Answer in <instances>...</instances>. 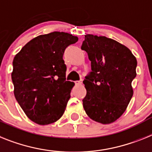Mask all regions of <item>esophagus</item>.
Here are the masks:
<instances>
[{"mask_svg":"<svg viewBox=\"0 0 152 152\" xmlns=\"http://www.w3.org/2000/svg\"><path fill=\"white\" fill-rule=\"evenodd\" d=\"M75 83H76V85H77V86H80V85H82L83 83V80H79V81H76Z\"/></svg>","mask_w":152,"mask_h":152,"instance_id":"34e87169","label":"esophagus"}]
</instances>
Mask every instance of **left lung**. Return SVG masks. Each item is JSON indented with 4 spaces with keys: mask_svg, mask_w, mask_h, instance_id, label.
<instances>
[{
    "mask_svg": "<svg viewBox=\"0 0 152 152\" xmlns=\"http://www.w3.org/2000/svg\"><path fill=\"white\" fill-rule=\"evenodd\" d=\"M81 48L87 52L92 70L83 81L84 110L98 123H113L132 98L137 59L127 47L105 36L86 35Z\"/></svg>",
    "mask_w": 152,
    "mask_h": 152,
    "instance_id": "left-lung-1",
    "label": "left lung"
}]
</instances>
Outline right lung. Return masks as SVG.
Returning <instances> with one entry per match:
<instances>
[{"instance_id":"1","label":"right lung","mask_w":152,"mask_h":152,"mask_svg":"<svg viewBox=\"0 0 152 152\" xmlns=\"http://www.w3.org/2000/svg\"><path fill=\"white\" fill-rule=\"evenodd\" d=\"M78 41L66 32L41 35L28 42L14 58V94L33 122L47 125L65 112L73 82L66 81L65 49Z\"/></svg>"}]
</instances>
